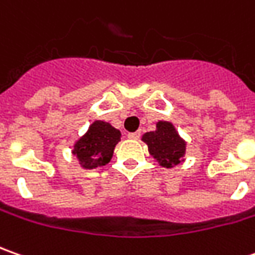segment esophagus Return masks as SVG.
Instances as JSON below:
<instances>
[{
  "instance_id": "1",
  "label": "esophagus",
  "mask_w": 255,
  "mask_h": 255,
  "mask_svg": "<svg viewBox=\"0 0 255 255\" xmlns=\"http://www.w3.org/2000/svg\"><path fill=\"white\" fill-rule=\"evenodd\" d=\"M139 136H141V131H136V132H129V134H128V138H131V139H139Z\"/></svg>"
}]
</instances>
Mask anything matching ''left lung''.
<instances>
[{"label": "left lung", "instance_id": "1", "mask_svg": "<svg viewBox=\"0 0 255 255\" xmlns=\"http://www.w3.org/2000/svg\"><path fill=\"white\" fill-rule=\"evenodd\" d=\"M142 141L148 145L149 154L161 166L172 168L183 161L186 142L176 132L175 127L168 121H158L156 129L142 135Z\"/></svg>", "mask_w": 255, "mask_h": 255}]
</instances>
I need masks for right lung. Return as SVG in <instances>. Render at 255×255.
<instances>
[{"label":"right lung","instance_id":"1","mask_svg":"<svg viewBox=\"0 0 255 255\" xmlns=\"http://www.w3.org/2000/svg\"><path fill=\"white\" fill-rule=\"evenodd\" d=\"M121 132L109 123L94 121L87 132L76 141L73 154L84 169H93L110 162Z\"/></svg>","mask_w":255,"mask_h":255}]
</instances>
